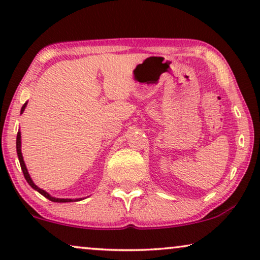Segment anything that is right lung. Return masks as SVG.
I'll list each match as a JSON object with an SVG mask.
<instances>
[{"label": "right lung", "mask_w": 260, "mask_h": 260, "mask_svg": "<svg viewBox=\"0 0 260 260\" xmlns=\"http://www.w3.org/2000/svg\"><path fill=\"white\" fill-rule=\"evenodd\" d=\"M27 103L28 102L24 103L22 108H21V113H23L24 109H26V106H27ZM16 152H17V157H19V161H20L21 169H22V172H23L24 179H26V181L28 183H29V186L33 188V189L39 191V193H40L41 195H44L45 198H47L48 200H51L53 202H73V201H80L81 200V199H59V198H54V197H52V195H49L46 190L41 189V188H39L37 184L33 182V180H31L29 173H28V170H27V167H26V165H24L22 152H21V133H20V131L17 133V136H16Z\"/></svg>", "instance_id": "add662e5"}]
</instances>
